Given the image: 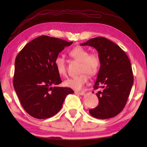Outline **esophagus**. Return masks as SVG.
<instances>
[{
	"label": "esophagus",
	"instance_id": "obj_1",
	"mask_svg": "<svg viewBox=\"0 0 147 147\" xmlns=\"http://www.w3.org/2000/svg\"><path fill=\"white\" fill-rule=\"evenodd\" d=\"M74 93H75L76 94L80 95H83L84 94H85V93H84L83 92H77V91H75V92H74Z\"/></svg>",
	"mask_w": 147,
	"mask_h": 147
}]
</instances>
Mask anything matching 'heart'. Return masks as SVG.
<instances>
[{
	"label": "heart",
	"instance_id": "heart-1",
	"mask_svg": "<svg viewBox=\"0 0 147 147\" xmlns=\"http://www.w3.org/2000/svg\"><path fill=\"white\" fill-rule=\"evenodd\" d=\"M69 54L72 58L80 62V75L70 78L64 81V85L71 89H82L88 81V74L90 76L96 75L100 67V61L96 54H89L88 50L81 46H76L71 49ZM54 65L58 74L61 76L66 74L65 59L62 56L56 57Z\"/></svg>",
	"mask_w": 147,
	"mask_h": 147
}]
</instances>
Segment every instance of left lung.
<instances>
[{"label":"left lung","instance_id":"8db88e82","mask_svg":"<svg viewBox=\"0 0 147 147\" xmlns=\"http://www.w3.org/2000/svg\"><path fill=\"white\" fill-rule=\"evenodd\" d=\"M80 45L94 47L100 61L93 86L94 90L102 89L96 93L98 105L90 109V114L102 119L115 117L125 107L133 84L129 59L121 47L102 36L91 38Z\"/></svg>","mask_w":147,"mask_h":147}]
</instances>
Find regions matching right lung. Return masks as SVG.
Masks as SVG:
<instances>
[{"label":"right lung","mask_w":147,"mask_h":147,"mask_svg":"<svg viewBox=\"0 0 147 147\" xmlns=\"http://www.w3.org/2000/svg\"><path fill=\"white\" fill-rule=\"evenodd\" d=\"M60 38L43 35L30 42L16 56L13 85L22 107L32 117L42 119L61 110L65 96L74 91L59 87L62 83L54 61L64 47Z\"/></svg>","instance_id":"1"}]
</instances>
